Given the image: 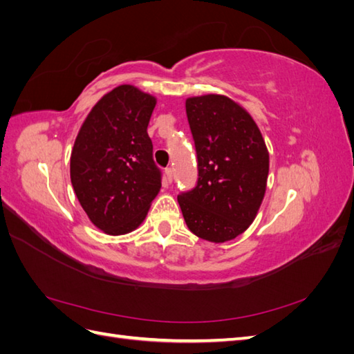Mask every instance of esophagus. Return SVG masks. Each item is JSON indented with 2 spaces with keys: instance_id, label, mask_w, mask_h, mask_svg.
<instances>
[{
  "instance_id": "obj_1",
  "label": "esophagus",
  "mask_w": 354,
  "mask_h": 354,
  "mask_svg": "<svg viewBox=\"0 0 354 354\" xmlns=\"http://www.w3.org/2000/svg\"><path fill=\"white\" fill-rule=\"evenodd\" d=\"M165 180L168 181V183H171V181H173V171H171V168L165 169Z\"/></svg>"
}]
</instances>
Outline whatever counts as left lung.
I'll list each match as a JSON object with an SVG mask.
<instances>
[{
    "label": "left lung",
    "instance_id": "8db88e82",
    "mask_svg": "<svg viewBox=\"0 0 354 354\" xmlns=\"http://www.w3.org/2000/svg\"><path fill=\"white\" fill-rule=\"evenodd\" d=\"M198 156V183L177 196L189 230L214 243L250 227L263 202L269 151L260 128L239 103L221 94L186 99Z\"/></svg>",
    "mask_w": 354,
    "mask_h": 354
}]
</instances>
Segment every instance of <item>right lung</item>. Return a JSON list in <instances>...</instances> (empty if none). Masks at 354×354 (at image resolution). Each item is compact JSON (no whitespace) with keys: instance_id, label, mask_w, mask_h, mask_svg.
I'll use <instances>...</instances> for the list:
<instances>
[{"instance_id":"obj_1","label":"right lung","mask_w":354,"mask_h":354,"mask_svg":"<svg viewBox=\"0 0 354 354\" xmlns=\"http://www.w3.org/2000/svg\"><path fill=\"white\" fill-rule=\"evenodd\" d=\"M156 97L118 85L93 106L75 138L71 181L82 209L106 234L136 230L160 189L147 125Z\"/></svg>"}]
</instances>
